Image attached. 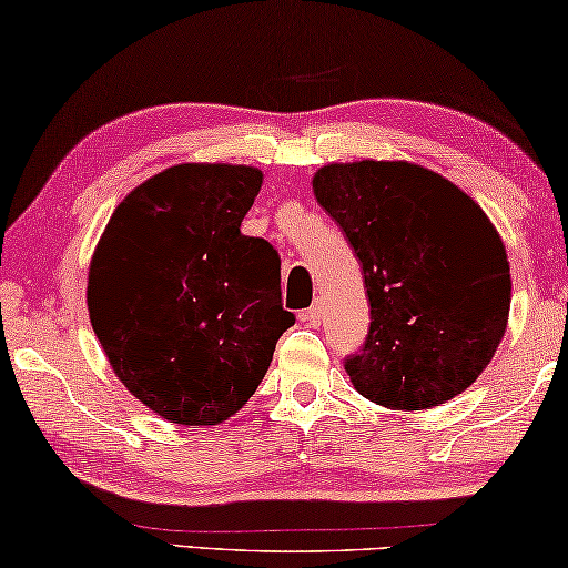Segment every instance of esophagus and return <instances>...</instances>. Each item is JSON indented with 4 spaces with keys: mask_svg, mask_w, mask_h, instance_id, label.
Listing matches in <instances>:
<instances>
[{
    "mask_svg": "<svg viewBox=\"0 0 568 568\" xmlns=\"http://www.w3.org/2000/svg\"><path fill=\"white\" fill-rule=\"evenodd\" d=\"M300 320H302L304 324H310V327H320V322H322V304H320V302L312 304L310 310H304V312L300 314Z\"/></svg>",
    "mask_w": 568,
    "mask_h": 568,
    "instance_id": "1",
    "label": "esophagus"
}]
</instances>
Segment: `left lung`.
Instances as JSON below:
<instances>
[{
    "label": "left lung",
    "instance_id": "obj_1",
    "mask_svg": "<svg viewBox=\"0 0 568 568\" xmlns=\"http://www.w3.org/2000/svg\"><path fill=\"white\" fill-rule=\"evenodd\" d=\"M314 196L362 264L369 334L345 369L362 397L430 410L494 359L510 310L504 239L466 191L407 161L329 163Z\"/></svg>",
    "mask_w": 568,
    "mask_h": 568
}]
</instances>
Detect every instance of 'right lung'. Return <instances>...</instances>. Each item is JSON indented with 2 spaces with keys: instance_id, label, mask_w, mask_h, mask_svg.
I'll return each instance as SVG.
<instances>
[{
  "instance_id": "obj_1",
  "label": "right lung",
  "mask_w": 568,
  "mask_h": 568,
  "mask_svg": "<svg viewBox=\"0 0 568 568\" xmlns=\"http://www.w3.org/2000/svg\"><path fill=\"white\" fill-rule=\"evenodd\" d=\"M264 173L179 163L135 185L88 268V312L115 377L175 425H221L262 385L294 324L282 262L241 234Z\"/></svg>"
}]
</instances>
